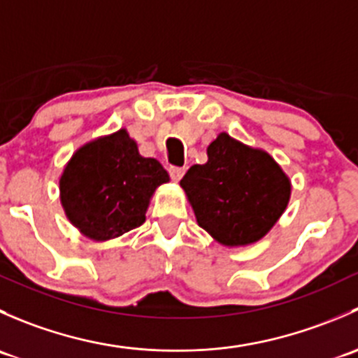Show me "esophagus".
I'll return each instance as SVG.
<instances>
[{
  "label": "esophagus",
  "mask_w": 358,
  "mask_h": 358,
  "mask_svg": "<svg viewBox=\"0 0 358 358\" xmlns=\"http://www.w3.org/2000/svg\"><path fill=\"white\" fill-rule=\"evenodd\" d=\"M169 176L173 178V182H180L182 180V176L185 175V169L183 168H178V166H169Z\"/></svg>",
  "instance_id": "esophagus-1"
}]
</instances>
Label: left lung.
Segmentation results:
<instances>
[{"label":"left lung","mask_w":358,"mask_h":358,"mask_svg":"<svg viewBox=\"0 0 358 358\" xmlns=\"http://www.w3.org/2000/svg\"><path fill=\"white\" fill-rule=\"evenodd\" d=\"M180 185L199 227L223 246H248L277 223L291 196V182L265 150L220 133L208 162L194 164Z\"/></svg>","instance_id":"1"}]
</instances>
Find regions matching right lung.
I'll use <instances>...</instances> for the list:
<instances>
[{
	"label": "right lung",
	"instance_id": "1",
	"mask_svg": "<svg viewBox=\"0 0 358 358\" xmlns=\"http://www.w3.org/2000/svg\"><path fill=\"white\" fill-rule=\"evenodd\" d=\"M166 182L161 162L140 156L135 140L119 129L76 150L60 176V202L83 236L102 243L142 225Z\"/></svg>",
	"mask_w": 358,
	"mask_h": 358
}]
</instances>
